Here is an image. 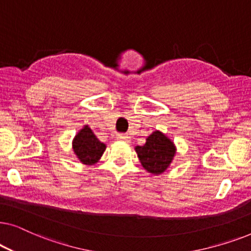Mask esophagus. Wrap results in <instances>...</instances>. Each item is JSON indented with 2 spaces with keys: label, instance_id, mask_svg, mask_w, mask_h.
<instances>
[{
  "label": "esophagus",
  "instance_id": "1",
  "mask_svg": "<svg viewBox=\"0 0 251 251\" xmlns=\"http://www.w3.org/2000/svg\"><path fill=\"white\" fill-rule=\"evenodd\" d=\"M116 139L120 140V142H126V143H129L130 142V137L128 135H125V133H120L116 137Z\"/></svg>",
  "mask_w": 251,
  "mask_h": 251
}]
</instances>
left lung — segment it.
<instances>
[{
    "mask_svg": "<svg viewBox=\"0 0 251 251\" xmlns=\"http://www.w3.org/2000/svg\"><path fill=\"white\" fill-rule=\"evenodd\" d=\"M135 151L144 169L157 176L163 174L173 162L176 146L163 132L155 130L147 137L146 143L143 146H136Z\"/></svg>",
    "mask_w": 251,
    "mask_h": 251,
    "instance_id": "obj_1",
    "label": "left lung"
}]
</instances>
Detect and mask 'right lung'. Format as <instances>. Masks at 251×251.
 Segmentation results:
<instances>
[{
	"label": "right lung",
	"instance_id": "right-lung-1",
	"mask_svg": "<svg viewBox=\"0 0 251 251\" xmlns=\"http://www.w3.org/2000/svg\"><path fill=\"white\" fill-rule=\"evenodd\" d=\"M72 147L78 161L85 166H94L97 163L106 150L105 144L99 142L88 125L75 135Z\"/></svg>",
	"mask_w": 251,
	"mask_h": 251
}]
</instances>
